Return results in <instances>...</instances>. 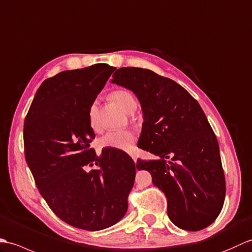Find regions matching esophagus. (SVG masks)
Instances as JSON below:
<instances>
[{"label": "esophagus", "mask_w": 252, "mask_h": 252, "mask_svg": "<svg viewBox=\"0 0 252 252\" xmlns=\"http://www.w3.org/2000/svg\"><path fill=\"white\" fill-rule=\"evenodd\" d=\"M130 156H131V158L133 159V161H135V163H137V156L135 154H131Z\"/></svg>", "instance_id": "34e87169"}]
</instances>
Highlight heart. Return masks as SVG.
<instances>
[{"instance_id": "1", "label": "heart", "mask_w": 252, "mask_h": 252, "mask_svg": "<svg viewBox=\"0 0 252 252\" xmlns=\"http://www.w3.org/2000/svg\"><path fill=\"white\" fill-rule=\"evenodd\" d=\"M110 98L127 113H131L137 108L136 98L132 93L126 89H117L111 93ZM88 122L92 129H98V108L96 103H93L88 111ZM136 141V136L128 129L111 130L99 139L98 144L100 149H116L121 151L132 150L133 143Z\"/></svg>"}]
</instances>
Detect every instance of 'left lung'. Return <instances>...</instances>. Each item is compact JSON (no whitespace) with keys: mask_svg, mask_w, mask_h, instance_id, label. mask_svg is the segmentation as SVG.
Wrapping results in <instances>:
<instances>
[{"mask_svg":"<svg viewBox=\"0 0 252 252\" xmlns=\"http://www.w3.org/2000/svg\"><path fill=\"white\" fill-rule=\"evenodd\" d=\"M112 83L136 94L143 123L138 148L158 159L137 160L167 198L170 221L187 231L209 226L220 215L225 179L219 144L199 103L178 83L142 68H121Z\"/></svg>","mask_w":252,"mask_h":252,"instance_id":"8db88e82","label":"left lung"}]
</instances>
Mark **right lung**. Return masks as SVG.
Masks as SVG:
<instances>
[{"instance_id": "obj_1", "label": "right lung", "mask_w": 252, "mask_h": 252, "mask_svg": "<svg viewBox=\"0 0 252 252\" xmlns=\"http://www.w3.org/2000/svg\"><path fill=\"white\" fill-rule=\"evenodd\" d=\"M114 70L97 63L49 77L24 125L26 160L38 191L56 216L86 231L119 222L135 182L136 166L126 152L108 148L98 156L91 148L88 111Z\"/></svg>"}]
</instances>
